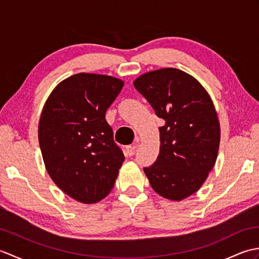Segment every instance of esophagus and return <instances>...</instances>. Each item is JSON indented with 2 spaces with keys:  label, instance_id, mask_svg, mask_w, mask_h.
Instances as JSON below:
<instances>
[{
  "label": "esophagus",
  "instance_id": "1",
  "mask_svg": "<svg viewBox=\"0 0 259 259\" xmlns=\"http://www.w3.org/2000/svg\"><path fill=\"white\" fill-rule=\"evenodd\" d=\"M137 142H138V139H137ZM125 150L129 156H134L136 151V146H126Z\"/></svg>",
  "mask_w": 259,
  "mask_h": 259
}]
</instances>
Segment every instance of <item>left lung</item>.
I'll list each match as a JSON object with an SVG mask.
<instances>
[{
  "instance_id": "8db88e82",
  "label": "left lung",
  "mask_w": 259,
  "mask_h": 259,
  "mask_svg": "<svg viewBox=\"0 0 259 259\" xmlns=\"http://www.w3.org/2000/svg\"><path fill=\"white\" fill-rule=\"evenodd\" d=\"M134 85L164 120L159 156L145 174L157 194L183 200L199 190L217 159L221 126L211 98L194 76L175 68L147 72Z\"/></svg>"
}]
</instances>
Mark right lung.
I'll list each match as a JSON object with an SVG mask.
<instances>
[{
  "mask_svg": "<svg viewBox=\"0 0 259 259\" xmlns=\"http://www.w3.org/2000/svg\"><path fill=\"white\" fill-rule=\"evenodd\" d=\"M123 81L78 73L54 88L38 122V144L47 171L64 194L95 203L112 190L124 156L113 141L106 111Z\"/></svg>",
  "mask_w": 259,
  "mask_h": 259,
  "instance_id": "add662e5",
  "label": "right lung"
}]
</instances>
